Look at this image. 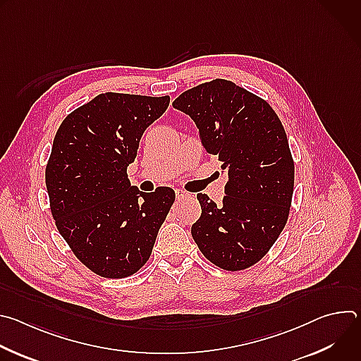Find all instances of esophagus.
<instances>
[{"instance_id":"1","label":"esophagus","mask_w":361,"mask_h":361,"mask_svg":"<svg viewBox=\"0 0 361 361\" xmlns=\"http://www.w3.org/2000/svg\"><path fill=\"white\" fill-rule=\"evenodd\" d=\"M187 197H190V194H188L187 191L176 190V198H177V201H181V200H184V198H187Z\"/></svg>"}]
</instances>
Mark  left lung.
<instances>
[{
    "label": "left lung",
    "instance_id": "left-lung-1",
    "mask_svg": "<svg viewBox=\"0 0 361 361\" xmlns=\"http://www.w3.org/2000/svg\"><path fill=\"white\" fill-rule=\"evenodd\" d=\"M173 107L198 127L202 145L228 171L223 205L197 194L191 235L202 255L227 271L259 263L283 231L294 190L284 127L266 99L216 78L180 94Z\"/></svg>",
    "mask_w": 361,
    "mask_h": 361
}]
</instances>
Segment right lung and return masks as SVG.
I'll return each mask as SVG.
<instances>
[{
    "instance_id": "1",
    "label": "right lung",
    "mask_w": 361,
    "mask_h": 361,
    "mask_svg": "<svg viewBox=\"0 0 361 361\" xmlns=\"http://www.w3.org/2000/svg\"><path fill=\"white\" fill-rule=\"evenodd\" d=\"M170 97L99 94L70 113L45 167L49 209L77 259L106 279L137 273L149 259L176 194L130 185L127 167L145 128Z\"/></svg>"
}]
</instances>
